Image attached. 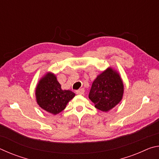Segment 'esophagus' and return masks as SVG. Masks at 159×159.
<instances>
[{
	"label": "esophagus",
	"mask_w": 159,
	"mask_h": 159,
	"mask_svg": "<svg viewBox=\"0 0 159 159\" xmlns=\"http://www.w3.org/2000/svg\"><path fill=\"white\" fill-rule=\"evenodd\" d=\"M84 92H85L84 88H80V89L76 91V94H78V95H83V94H84Z\"/></svg>",
	"instance_id": "esophagus-1"
}]
</instances>
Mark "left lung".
<instances>
[{"instance_id":"1","label":"left lung","mask_w":159,"mask_h":159,"mask_svg":"<svg viewBox=\"0 0 159 159\" xmlns=\"http://www.w3.org/2000/svg\"><path fill=\"white\" fill-rule=\"evenodd\" d=\"M124 85L116 70L108 67L94 80L88 98L95 108L107 112L115 107L123 98Z\"/></svg>"}]
</instances>
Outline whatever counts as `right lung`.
<instances>
[{
	"mask_svg": "<svg viewBox=\"0 0 159 159\" xmlns=\"http://www.w3.org/2000/svg\"><path fill=\"white\" fill-rule=\"evenodd\" d=\"M36 102L45 111L56 115L62 111L75 93L62 90L55 74L48 72L39 80L35 90Z\"/></svg>",
	"mask_w": 159,
	"mask_h": 159,
	"instance_id": "right-lung-1",
	"label": "right lung"
}]
</instances>
